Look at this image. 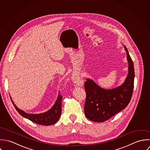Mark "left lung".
Returning <instances> with one entry per match:
<instances>
[{
	"label": "left lung",
	"instance_id": "obj_1",
	"mask_svg": "<svg viewBox=\"0 0 150 150\" xmlns=\"http://www.w3.org/2000/svg\"><path fill=\"white\" fill-rule=\"evenodd\" d=\"M124 47L129 63V72L122 85L107 90L100 88L90 79H87L85 82L86 97L84 111L86 118L90 120L103 122L109 120L125 108L131 100L134 87V65L126 47Z\"/></svg>",
	"mask_w": 150,
	"mask_h": 150
}]
</instances>
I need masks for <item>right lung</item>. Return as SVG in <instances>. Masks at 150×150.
Wrapping results in <instances>:
<instances>
[{"label":"right lung","mask_w":150,"mask_h":150,"mask_svg":"<svg viewBox=\"0 0 150 150\" xmlns=\"http://www.w3.org/2000/svg\"><path fill=\"white\" fill-rule=\"evenodd\" d=\"M62 98V96L61 94H59L57 99L56 100L54 104L52 107V108H50L47 112L38 114H27L23 110L18 108L12 100L11 101L16 110L23 117L30 120L35 123L40 125L49 126L56 123L60 118L61 114Z\"/></svg>","instance_id":"obj_1"}]
</instances>
